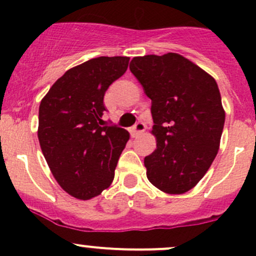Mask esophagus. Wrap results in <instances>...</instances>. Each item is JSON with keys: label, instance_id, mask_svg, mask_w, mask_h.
Returning <instances> with one entry per match:
<instances>
[{"label": "esophagus", "instance_id": "1", "mask_svg": "<svg viewBox=\"0 0 256 256\" xmlns=\"http://www.w3.org/2000/svg\"><path fill=\"white\" fill-rule=\"evenodd\" d=\"M144 130H146V124L142 122V121H138V122L134 125L131 134H132V136H138L140 135V134H142Z\"/></svg>", "mask_w": 256, "mask_h": 256}]
</instances>
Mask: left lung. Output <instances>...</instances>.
I'll return each mask as SVG.
<instances>
[{
    "label": "left lung",
    "mask_w": 256,
    "mask_h": 256,
    "mask_svg": "<svg viewBox=\"0 0 256 256\" xmlns=\"http://www.w3.org/2000/svg\"><path fill=\"white\" fill-rule=\"evenodd\" d=\"M130 70L152 100L157 148L144 157L147 178L170 194L187 192L218 152L226 121L218 85L176 53L135 56Z\"/></svg>",
    "instance_id": "obj_1"
}]
</instances>
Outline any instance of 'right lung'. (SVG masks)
Here are the masks:
<instances>
[{
	"mask_svg": "<svg viewBox=\"0 0 256 256\" xmlns=\"http://www.w3.org/2000/svg\"><path fill=\"white\" fill-rule=\"evenodd\" d=\"M128 56H99L69 69L40 105L38 140L56 182L78 200L112 184L130 134L104 124L105 92L126 72Z\"/></svg>",
	"mask_w": 256,
	"mask_h": 256,
	"instance_id": "1",
	"label": "right lung"
}]
</instances>
